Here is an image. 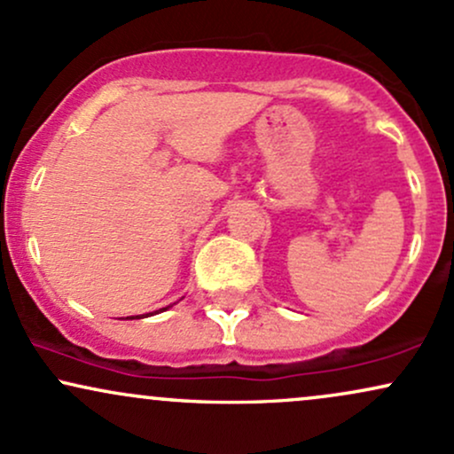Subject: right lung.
<instances>
[{
  "label": "right lung",
  "instance_id": "add662e5",
  "mask_svg": "<svg viewBox=\"0 0 454 454\" xmlns=\"http://www.w3.org/2000/svg\"><path fill=\"white\" fill-rule=\"evenodd\" d=\"M164 309H166V307H164ZM160 311H161V309H160ZM137 317H138V316H137Z\"/></svg>",
  "mask_w": 454,
  "mask_h": 454
}]
</instances>
